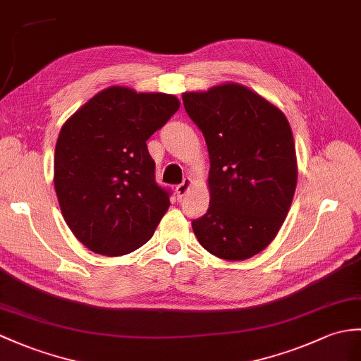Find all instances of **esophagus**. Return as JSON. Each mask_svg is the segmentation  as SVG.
I'll return each instance as SVG.
<instances>
[{"label": "esophagus", "instance_id": "1", "mask_svg": "<svg viewBox=\"0 0 361 361\" xmlns=\"http://www.w3.org/2000/svg\"><path fill=\"white\" fill-rule=\"evenodd\" d=\"M189 188H190V178H184L183 183L178 184L177 188H175V190H177V195L180 198H183L184 195H186V192L189 190Z\"/></svg>", "mask_w": 361, "mask_h": 361}]
</instances>
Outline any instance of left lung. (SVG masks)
Listing matches in <instances>:
<instances>
[{
  "label": "left lung",
  "instance_id": "1",
  "mask_svg": "<svg viewBox=\"0 0 361 361\" xmlns=\"http://www.w3.org/2000/svg\"><path fill=\"white\" fill-rule=\"evenodd\" d=\"M183 104L203 132L211 160L209 209L192 229L215 257L250 258L275 238L294 198L290 126L280 109L240 85L189 92Z\"/></svg>",
  "mask_w": 361,
  "mask_h": 361
}]
</instances>
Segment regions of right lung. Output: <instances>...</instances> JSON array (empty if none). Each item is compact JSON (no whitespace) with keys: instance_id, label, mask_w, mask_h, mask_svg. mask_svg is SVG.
Listing matches in <instances>:
<instances>
[{"instance_id":"obj_1","label":"right lung","mask_w":361,"mask_h":361,"mask_svg":"<svg viewBox=\"0 0 361 361\" xmlns=\"http://www.w3.org/2000/svg\"><path fill=\"white\" fill-rule=\"evenodd\" d=\"M167 94L109 87L75 112L55 147V190L73 235L92 252L116 257L154 235L171 201L155 181L146 141L178 111Z\"/></svg>"}]
</instances>
